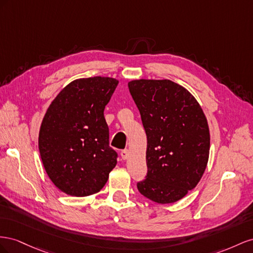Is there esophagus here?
<instances>
[{"instance_id": "esophagus-1", "label": "esophagus", "mask_w": 253, "mask_h": 253, "mask_svg": "<svg viewBox=\"0 0 253 253\" xmlns=\"http://www.w3.org/2000/svg\"><path fill=\"white\" fill-rule=\"evenodd\" d=\"M128 156H129V151H128V149H124V150H122V151H121V157H122L123 160H126V159L128 158Z\"/></svg>"}]
</instances>
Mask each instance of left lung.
<instances>
[{"label":"left lung","instance_id":"left-lung-1","mask_svg":"<svg viewBox=\"0 0 253 253\" xmlns=\"http://www.w3.org/2000/svg\"><path fill=\"white\" fill-rule=\"evenodd\" d=\"M147 135V175L139 192L158 204L183 198L203 177L210 151V132L198 102L169 79L128 83Z\"/></svg>","mask_w":253,"mask_h":253}]
</instances>
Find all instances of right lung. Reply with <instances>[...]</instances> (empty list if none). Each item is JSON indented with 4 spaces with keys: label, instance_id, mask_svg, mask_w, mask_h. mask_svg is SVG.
Wrapping results in <instances>:
<instances>
[{
    "label": "right lung",
    "instance_id": "1",
    "mask_svg": "<svg viewBox=\"0 0 253 253\" xmlns=\"http://www.w3.org/2000/svg\"><path fill=\"white\" fill-rule=\"evenodd\" d=\"M118 84L110 77L76 79L60 91L43 118V167L52 182L71 196L99 192L117 165L104 110Z\"/></svg>",
    "mask_w": 253,
    "mask_h": 253
}]
</instances>
